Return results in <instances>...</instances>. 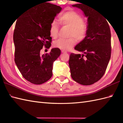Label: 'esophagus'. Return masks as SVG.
Instances as JSON below:
<instances>
[{
  "instance_id": "esophagus-1",
  "label": "esophagus",
  "mask_w": 123,
  "mask_h": 123,
  "mask_svg": "<svg viewBox=\"0 0 123 123\" xmlns=\"http://www.w3.org/2000/svg\"><path fill=\"white\" fill-rule=\"evenodd\" d=\"M61 52H62V53H67V51H65V50H63V49H62V50L61 51Z\"/></svg>"
}]
</instances>
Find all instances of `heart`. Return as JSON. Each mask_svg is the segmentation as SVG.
<instances>
[{"mask_svg": "<svg viewBox=\"0 0 123 123\" xmlns=\"http://www.w3.org/2000/svg\"><path fill=\"white\" fill-rule=\"evenodd\" d=\"M59 22L62 26H66L70 28L68 36L67 39L60 38L53 43L55 48L63 50H69L74 45L75 41L74 37L79 41H83L87 36L88 26L83 20V18L79 13L71 10L61 14L59 16ZM59 32V23L53 20L49 25V33L52 38L57 37Z\"/></svg>", "mask_w": 123, "mask_h": 123, "instance_id": "heart-1", "label": "heart"}]
</instances>
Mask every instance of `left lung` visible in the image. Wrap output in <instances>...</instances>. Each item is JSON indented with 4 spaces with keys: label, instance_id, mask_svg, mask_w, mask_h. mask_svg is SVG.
Returning <instances> with one entry per match:
<instances>
[{
    "label": "left lung",
    "instance_id": "1",
    "mask_svg": "<svg viewBox=\"0 0 123 123\" xmlns=\"http://www.w3.org/2000/svg\"><path fill=\"white\" fill-rule=\"evenodd\" d=\"M81 9L88 17L87 36L74 49L81 55L71 53L69 64L73 79L88 86L97 82L105 74L111 56V33L108 23L92 7L78 4L72 5Z\"/></svg>",
    "mask_w": 123,
    "mask_h": 123
}]
</instances>
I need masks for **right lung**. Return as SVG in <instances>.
Here are the masks:
<instances>
[{
	"label": "right lung",
	"instance_id": "1",
	"mask_svg": "<svg viewBox=\"0 0 123 123\" xmlns=\"http://www.w3.org/2000/svg\"><path fill=\"white\" fill-rule=\"evenodd\" d=\"M62 8L45 2L27 12L16 23L13 35L15 63L25 79L41 85L52 76L53 64L60 54L59 48L40 55L43 46L49 49L52 37L49 25Z\"/></svg>",
	"mask_w": 123,
	"mask_h": 123
}]
</instances>
